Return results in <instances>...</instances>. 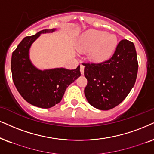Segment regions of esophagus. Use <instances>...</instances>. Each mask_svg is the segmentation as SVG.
Segmentation results:
<instances>
[{"label": "esophagus", "instance_id": "34e87169", "mask_svg": "<svg viewBox=\"0 0 154 154\" xmlns=\"http://www.w3.org/2000/svg\"><path fill=\"white\" fill-rule=\"evenodd\" d=\"M84 69H85V66H84L83 65H80V72H81L82 75H83L84 74Z\"/></svg>", "mask_w": 154, "mask_h": 154}]
</instances>
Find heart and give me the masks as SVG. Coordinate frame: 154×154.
<instances>
[{"label":"heart","mask_w":154,"mask_h":154,"mask_svg":"<svg viewBox=\"0 0 154 154\" xmlns=\"http://www.w3.org/2000/svg\"><path fill=\"white\" fill-rule=\"evenodd\" d=\"M117 45V39L114 35L98 30H89L81 37L79 51L89 52L91 60L102 62L112 55Z\"/></svg>","instance_id":"heart-1"}]
</instances>
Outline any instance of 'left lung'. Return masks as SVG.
I'll use <instances>...</instances> for the list:
<instances>
[{
  "label": "left lung",
  "instance_id": "1",
  "mask_svg": "<svg viewBox=\"0 0 154 154\" xmlns=\"http://www.w3.org/2000/svg\"><path fill=\"white\" fill-rule=\"evenodd\" d=\"M82 64L87 79L85 97L98 109H111L123 102L137 79V52L133 42L127 40H121L112 57L106 61Z\"/></svg>",
  "mask_w": 154,
  "mask_h": 154
}]
</instances>
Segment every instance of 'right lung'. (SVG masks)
Instances as JSON below:
<instances>
[{"instance_id":"add662e5","label":"right lung","mask_w":154,"mask_h":154,"mask_svg":"<svg viewBox=\"0 0 154 154\" xmlns=\"http://www.w3.org/2000/svg\"><path fill=\"white\" fill-rule=\"evenodd\" d=\"M56 29L42 30L32 36L25 37L12 54L11 72L16 89L25 101L40 108L48 109L59 103L67 87L79 76L80 66L75 69L65 68L40 70L31 63L29 50L42 33H50Z\"/></svg>"}]
</instances>
